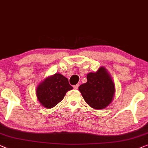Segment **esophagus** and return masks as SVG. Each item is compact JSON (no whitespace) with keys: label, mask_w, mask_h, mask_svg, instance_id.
I'll list each match as a JSON object with an SVG mask.
<instances>
[{"label":"esophagus","mask_w":148,"mask_h":148,"mask_svg":"<svg viewBox=\"0 0 148 148\" xmlns=\"http://www.w3.org/2000/svg\"><path fill=\"white\" fill-rule=\"evenodd\" d=\"M79 86V84H77V85H74L73 88H74L75 89H77Z\"/></svg>","instance_id":"34e87169"}]
</instances>
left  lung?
I'll use <instances>...</instances> for the list:
<instances>
[{
	"label": "left lung",
	"instance_id": "left-lung-1",
	"mask_svg": "<svg viewBox=\"0 0 148 148\" xmlns=\"http://www.w3.org/2000/svg\"><path fill=\"white\" fill-rule=\"evenodd\" d=\"M87 83L79 87L85 102L96 110L106 108L112 101L115 93V85L110 74L104 67L96 73H89Z\"/></svg>",
	"mask_w": 148,
	"mask_h": 148
}]
</instances>
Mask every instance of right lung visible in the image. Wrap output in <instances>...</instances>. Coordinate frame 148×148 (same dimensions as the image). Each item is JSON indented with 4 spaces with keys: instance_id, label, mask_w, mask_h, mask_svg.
Returning <instances> with one entry per match:
<instances>
[{
    "instance_id": "right-lung-1",
    "label": "right lung",
    "mask_w": 148,
    "mask_h": 148,
    "mask_svg": "<svg viewBox=\"0 0 148 148\" xmlns=\"http://www.w3.org/2000/svg\"><path fill=\"white\" fill-rule=\"evenodd\" d=\"M71 89L73 87L68 79L63 75L56 73L40 83L36 93L38 101L42 106L52 108L61 101L66 93Z\"/></svg>"
}]
</instances>
